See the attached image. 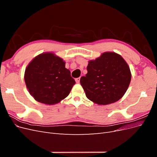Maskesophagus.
Wrapping results in <instances>:
<instances>
[{
	"instance_id": "obj_1",
	"label": "esophagus",
	"mask_w": 157,
	"mask_h": 157,
	"mask_svg": "<svg viewBox=\"0 0 157 157\" xmlns=\"http://www.w3.org/2000/svg\"><path fill=\"white\" fill-rule=\"evenodd\" d=\"M80 77L77 78H75V81H76V82H77V83H79V82H80Z\"/></svg>"
}]
</instances>
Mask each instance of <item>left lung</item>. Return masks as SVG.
<instances>
[{
	"instance_id": "1",
	"label": "left lung",
	"mask_w": 157,
	"mask_h": 157,
	"mask_svg": "<svg viewBox=\"0 0 157 157\" xmlns=\"http://www.w3.org/2000/svg\"><path fill=\"white\" fill-rule=\"evenodd\" d=\"M86 77L80 82L88 99L98 105H109L119 100L129 86L132 74L122 57L106 52L90 60Z\"/></svg>"
}]
</instances>
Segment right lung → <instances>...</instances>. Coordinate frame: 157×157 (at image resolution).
<instances>
[{
  "mask_svg": "<svg viewBox=\"0 0 157 157\" xmlns=\"http://www.w3.org/2000/svg\"><path fill=\"white\" fill-rule=\"evenodd\" d=\"M24 80L31 96L50 105L67 97L75 84L63 59L52 52L33 58L25 69Z\"/></svg>",
  "mask_w": 157,
  "mask_h": 157,
  "instance_id": "add662e5",
  "label": "right lung"
}]
</instances>
